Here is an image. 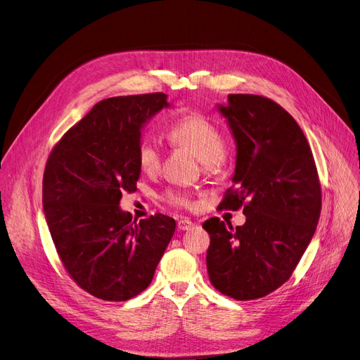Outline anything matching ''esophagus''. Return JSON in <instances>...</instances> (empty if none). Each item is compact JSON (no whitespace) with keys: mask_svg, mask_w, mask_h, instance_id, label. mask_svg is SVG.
Returning a JSON list of instances; mask_svg holds the SVG:
<instances>
[{"mask_svg":"<svg viewBox=\"0 0 360 360\" xmlns=\"http://www.w3.org/2000/svg\"><path fill=\"white\" fill-rule=\"evenodd\" d=\"M193 228V221L188 220V219H181L178 221V229L179 231H190Z\"/></svg>","mask_w":360,"mask_h":360,"instance_id":"34e87169","label":"esophagus"}]
</instances>
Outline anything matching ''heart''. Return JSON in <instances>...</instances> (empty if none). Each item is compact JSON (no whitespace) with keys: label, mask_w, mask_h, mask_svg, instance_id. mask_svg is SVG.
<instances>
[{"label":"heart","mask_w":360,"mask_h":360,"mask_svg":"<svg viewBox=\"0 0 360 360\" xmlns=\"http://www.w3.org/2000/svg\"><path fill=\"white\" fill-rule=\"evenodd\" d=\"M169 140L193 150L205 170L214 169L221 160L226 140L220 128L201 113H186L174 121L167 131ZM139 165L146 172L158 170L162 163V150L156 140L144 137L137 147ZM166 201L178 209H193L195 205L190 194L181 191L166 193Z\"/></svg>","instance_id":"1"}]
</instances>
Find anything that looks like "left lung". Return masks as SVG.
<instances>
[{"mask_svg":"<svg viewBox=\"0 0 360 360\" xmlns=\"http://www.w3.org/2000/svg\"><path fill=\"white\" fill-rule=\"evenodd\" d=\"M219 106L236 141L233 185L220 209H243L232 228L205 220L210 235L207 271L212 285L236 300L278 289L295 271L321 214V184L309 143L290 113L258 94H229Z\"/></svg>","mask_w":360,"mask_h":360,"instance_id":"1","label":"left lung"}]
</instances>
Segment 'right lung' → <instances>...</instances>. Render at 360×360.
I'll use <instances>...</instances> for the list:
<instances>
[{
    "label": "right lung",
    "mask_w": 360,
    "mask_h": 360,
    "mask_svg": "<svg viewBox=\"0 0 360 360\" xmlns=\"http://www.w3.org/2000/svg\"><path fill=\"white\" fill-rule=\"evenodd\" d=\"M166 98L147 93L96 103L48 158V228L68 276L94 297L124 302L146 290L174 236L172 217L158 213L137 221L120 209L122 193L137 190L141 128L169 106Z\"/></svg>",
    "instance_id": "right-lung-1"
}]
</instances>
